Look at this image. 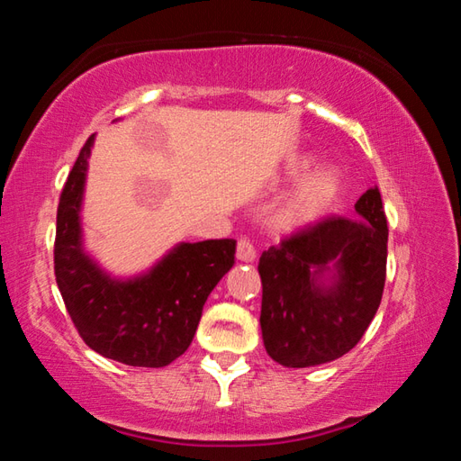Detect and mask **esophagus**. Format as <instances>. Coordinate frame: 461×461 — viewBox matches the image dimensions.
<instances>
[{"instance_id":"1","label":"esophagus","mask_w":461,"mask_h":461,"mask_svg":"<svg viewBox=\"0 0 461 461\" xmlns=\"http://www.w3.org/2000/svg\"><path fill=\"white\" fill-rule=\"evenodd\" d=\"M236 256H238L240 262H254L256 260V249H254L252 244H249L248 238H240L238 240V252H236Z\"/></svg>"}]
</instances>
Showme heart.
<instances>
[{
    "label": "heart",
    "instance_id": "1",
    "mask_svg": "<svg viewBox=\"0 0 461 461\" xmlns=\"http://www.w3.org/2000/svg\"><path fill=\"white\" fill-rule=\"evenodd\" d=\"M317 156L303 152L293 156L283 168V181L294 183L280 205L276 223L286 231L305 230L321 221L343 193V176L335 167L321 165L313 171Z\"/></svg>",
    "mask_w": 461,
    "mask_h": 461
}]
</instances>
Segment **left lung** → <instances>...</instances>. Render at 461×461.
I'll return each instance as SVG.
<instances>
[{
    "instance_id": "1",
    "label": "left lung",
    "mask_w": 461,
    "mask_h": 461,
    "mask_svg": "<svg viewBox=\"0 0 461 461\" xmlns=\"http://www.w3.org/2000/svg\"><path fill=\"white\" fill-rule=\"evenodd\" d=\"M357 217H330L262 252V339L272 360L309 368L348 354L376 315L388 228L378 189Z\"/></svg>"
}]
</instances>
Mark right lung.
I'll return each instance as SVG.
<instances>
[{"instance_id":"right-lung-1","label":"right lung","mask_w":461,"mask_h":461,"mask_svg":"<svg viewBox=\"0 0 461 461\" xmlns=\"http://www.w3.org/2000/svg\"><path fill=\"white\" fill-rule=\"evenodd\" d=\"M95 134L60 194L54 275L68 315L91 349L109 360L162 368L186 352L209 293L236 262V241H178L131 276H115L85 248L83 201Z\"/></svg>"}]
</instances>
